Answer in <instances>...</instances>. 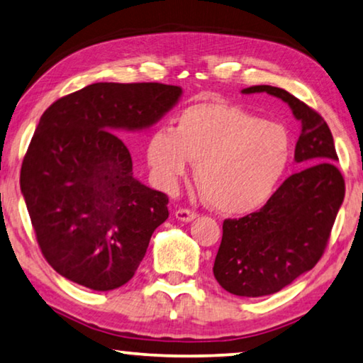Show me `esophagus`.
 Returning <instances> with one entry per match:
<instances>
[{
    "mask_svg": "<svg viewBox=\"0 0 363 363\" xmlns=\"http://www.w3.org/2000/svg\"><path fill=\"white\" fill-rule=\"evenodd\" d=\"M175 217L180 222H191L198 217V214L194 213V211H189V209H178L175 211Z\"/></svg>",
    "mask_w": 363,
    "mask_h": 363,
    "instance_id": "esophagus-1",
    "label": "esophagus"
}]
</instances>
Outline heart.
Masks as SVG:
<instances>
[{
    "mask_svg": "<svg viewBox=\"0 0 363 363\" xmlns=\"http://www.w3.org/2000/svg\"><path fill=\"white\" fill-rule=\"evenodd\" d=\"M292 155L286 128L219 102H198L178 115L174 131L160 128L149 139L147 162L154 180L175 191L189 160L211 208L242 216L271 199Z\"/></svg>",
    "mask_w": 363,
    "mask_h": 363,
    "instance_id": "b5f03b06",
    "label": "heart"
}]
</instances>
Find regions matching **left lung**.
<instances>
[{
  "instance_id": "obj_1",
  "label": "left lung",
  "mask_w": 363,
  "mask_h": 363,
  "mask_svg": "<svg viewBox=\"0 0 363 363\" xmlns=\"http://www.w3.org/2000/svg\"><path fill=\"white\" fill-rule=\"evenodd\" d=\"M259 92L286 102L302 123L294 159L305 167L289 177L258 213L224 220L213 271L220 287L238 297L276 294L310 271L325 252L345 193L326 121L281 87L242 91Z\"/></svg>"
}]
</instances>
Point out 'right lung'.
<instances>
[{"instance_id":"add662e5","label":"right lung","mask_w":363,"mask_h":363,"mask_svg":"<svg viewBox=\"0 0 363 363\" xmlns=\"http://www.w3.org/2000/svg\"><path fill=\"white\" fill-rule=\"evenodd\" d=\"M182 87L159 82H96L50 105L21 169L37 242L48 264L99 292L135 276L169 198L133 177L120 136L154 126Z\"/></svg>"}]
</instances>
